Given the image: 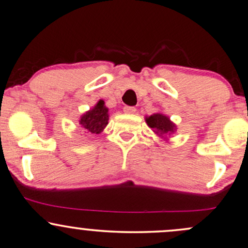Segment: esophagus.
I'll list each match as a JSON object with an SVG mask.
<instances>
[{
  "label": "esophagus",
  "instance_id": "1",
  "mask_svg": "<svg viewBox=\"0 0 248 248\" xmlns=\"http://www.w3.org/2000/svg\"><path fill=\"white\" fill-rule=\"evenodd\" d=\"M124 112L127 114H134L136 112V108L134 107H124Z\"/></svg>",
  "mask_w": 248,
  "mask_h": 248
}]
</instances>
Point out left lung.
<instances>
[{
	"mask_svg": "<svg viewBox=\"0 0 248 248\" xmlns=\"http://www.w3.org/2000/svg\"><path fill=\"white\" fill-rule=\"evenodd\" d=\"M146 124L152 130L164 140H169L170 136L176 131V124L170 119L169 116L162 112H156L152 116L145 117Z\"/></svg>",
	"mask_w": 248,
	"mask_h": 248,
	"instance_id": "8db88e82",
	"label": "left lung"
}]
</instances>
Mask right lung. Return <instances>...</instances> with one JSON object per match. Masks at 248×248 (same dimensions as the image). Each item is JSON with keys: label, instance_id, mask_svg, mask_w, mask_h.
<instances>
[{"label": "right lung", "instance_id": "right-lung-1", "mask_svg": "<svg viewBox=\"0 0 248 248\" xmlns=\"http://www.w3.org/2000/svg\"><path fill=\"white\" fill-rule=\"evenodd\" d=\"M79 125L92 135L101 134L109 124V109L103 100H99L92 109L79 117Z\"/></svg>", "mask_w": 248, "mask_h": 248}]
</instances>
